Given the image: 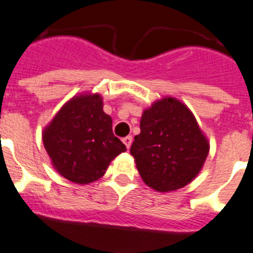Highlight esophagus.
Returning <instances> with one entry per match:
<instances>
[{
  "mask_svg": "<svg viewBox=\"0 0 253 253\" xmlns=\"http://www.w3.org/2000/svg\"><path fill=\"white\" fill-rule=\"evenodd\" d=\"M122 141H124V143L126 145L127 149H129V147H131V143H132V136H126V137H125Z\"/></svg>",
  "mask_w": 253,
  "mask_h": 253,
  "instance_id": "esophagus-1",
  "label": "esophagus"
}]
</instances>
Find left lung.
Returning a JSON list of instances; mask_svg holds the SVG:
<instances>
[{
  "label": "left lung",
  "mask_w": 253,
  "mask_h": 253,
  "mask_svg": "<svg viewBox=\"0 0 253 253\" xmlns=\"http://www.w3.org/2000/svg\"><path fill=\"white\" fill-rule=\"evenodd\" d=\"M140 128L129 152L146 185L172 192L199 174L209 142L185 104L172 97L156 101L143 111Z\"/></svg>",
  "instance_id": "left-lung-1"
}]
</instances>
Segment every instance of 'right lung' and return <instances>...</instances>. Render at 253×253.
<instances>
[{
  "instance_id": "1",
  "label": "right lung",
  "mask_w": 253,
  "mask_h": 253,
  "mask_svg": "<svg viewBox=\"0 0 253 253\" xmlns=\"http://www.w3.org/2000/svg\"><path fill=\"white\" fill-rule=\"evenodd\" d=\"M42 141L56 171L77 184L98 180L110 163L126 151L113 135L112 118L99 94H81L61 107L44 129Z\"/></svg>"
}]
</instances>
